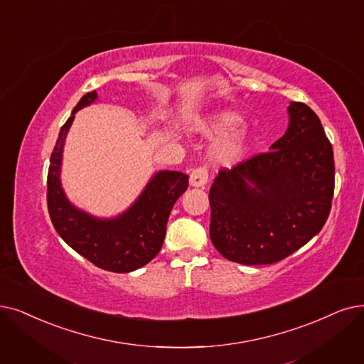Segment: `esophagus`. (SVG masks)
I'll use <instances>...</instances> for the list:
<instances>
[{
	"mask_svg": "<svg viewBox=\"0 0 364 364\" xmlns=\"http://www.w3.org/2000/svg\"><path fill=\"white\" fill-rule=\"evenodd\" d=\"M208 176H209L208 167L198 166L190 174V183H191V186H205L208 182Z\"/></svg>",
	"mask_w": 364,
	"mask_h": 364,
	"instance_id": "34e87169",
	"label": "esophagus"
}]
</instances>
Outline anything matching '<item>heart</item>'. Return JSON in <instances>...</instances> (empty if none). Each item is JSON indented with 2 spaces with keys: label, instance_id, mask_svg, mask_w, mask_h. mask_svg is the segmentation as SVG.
I'll return each mask as SVG.
<instances>
[{
  "label": "heart",
  "instance_id": "1",
  "mask_svg": "<svg viewBox=\"0 0 364 364\" xmlns=\"http://www.w3.org/2000/svg\"><path fill=\"white\" fill-rule=\"evenodd\" d=\"M242 116L228 109L197 116L191 121L194 132L203 136H216L209 148V158L213 164L235 166L248 152L251 134L242 127Z\"/></svg>",
  "mask_w": 364,
  "mask_h": 364
}]
</instances>
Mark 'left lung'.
<instances>
[{
	"label": "left lung",
	"instance_id": "8db88e82",
	"mask_svg": "<svg viewBox=\"0 0 364 364\" xmlns=\"http://www.w3.org/2000/svg\"><path fill=\"white\" fill-rule=\"evenodd\" d=\"M270 151L221 168L210 188V240L227 259L257 266L291 255L321 231L331 209L334 159L315 112L293 101Z\"/></svg>",
	"mask_w": 364,
	"mask_h": 364
}]
</instances>
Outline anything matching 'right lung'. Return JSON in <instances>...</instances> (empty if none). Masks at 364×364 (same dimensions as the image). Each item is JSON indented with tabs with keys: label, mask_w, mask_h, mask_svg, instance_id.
Returning <instances> with one entry per match:
<instances>
[{
	"label": "right lung",
	"mask_w": 364,
	"mask_h": 364,
	"mask_svg": "<svg viewBox=\"0 0 364 364\" xmlns=\"http://www.w3.org/2000/svg\"><path fill=\"white\" fill-rule=\"evenodd\" d=\"M95 98V91L85 94L61 127L48 171V210L58 235L76 252L100 269L128 273L148 264L161 250L168 215L186 191L190 176L181 171L156 173L140 198L116 220H95L73 208L60 183L63 146L75 113Z\"/></svg>",
	"instance_id": "obj_1"
}]
</instances>
